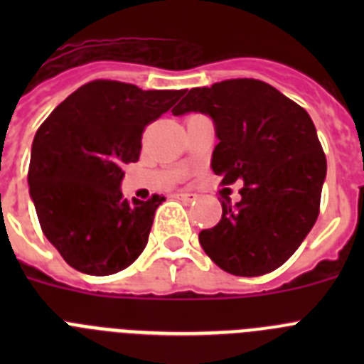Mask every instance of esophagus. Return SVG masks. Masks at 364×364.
<instances>
[{
	"instance_id": "obj_1",
	"label": "esophagus",
	"mask_w": 364,
	"mask_h": 364,
	"mask_svg": "<svg viewBox=\"0 0 364 364\" xmlns=\"http://www.w3.org/2000/svg\"><path fill=\"white\" fill-rule=\"evenodd\" d=\"M176 198H178V200H182V202H193L195 200V195H193V193H186V191H180V193H176Z\"/></svg>"
}]
</instances>
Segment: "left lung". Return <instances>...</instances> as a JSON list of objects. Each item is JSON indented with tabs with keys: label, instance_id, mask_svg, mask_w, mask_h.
Returning a JSON list of instances; mask_svg holds the SVG:
<instances>
[{
	"label": "left lung",
	"instance_id": "left-lung-1",
	"mask_svg": "<svg viewBox=\"0 0 364 364\" xmlns=\"http://www.w3.org/2000/svg\"><path fill=\"white\" fill-rule=\"evenodd\" d=\"M204 112L218 144L211 156L222 186L244 182L240 200H222L217 226L200 246L218 268L257 277L295 253L319 217L326 156L310 114L269 83L253 78L195 87L173 114Z\"/></svg>",
	"mask_w": 364,
	"mask_h": 364
}]
</instances>
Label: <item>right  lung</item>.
<instances>
[{
    "mask_svg": "<svg viewBox=\"0 0 364 364\" xmlns=\"http://www.w3.org/2000/svg\"><path fill=\"white\" fill-rule=\"evenodd\" d=\"M184 92L95 80L67 96L40 125L28 191L45 237L74 269L112 275L144 252L154 211L166 198H124L122 169L138 162L146 127Z\"/></svg>",
    "mask_w": 364,
    "mask_h": 364,
    "instance_id": "1",
    "label": "right lung"
}]
</instances>
